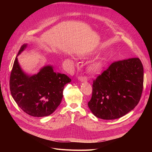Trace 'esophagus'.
I'll use <instances>...</instances> for the list:
<instances>
[{"label":"esophagus","instance_id":"esophagus-1","mask_svg":"<svg viewBox=\"0 0 152 152\" xmlns=\"http://www.w3.org/2000/svg\"><path fill=\"white\" fill-rule=\"evenodd\" d=\"M79 79L81 81H86L87 80V78L86 76H80L79 77Z\"/></svg>","mask_w":152,"mask_h":152}]
</instances>
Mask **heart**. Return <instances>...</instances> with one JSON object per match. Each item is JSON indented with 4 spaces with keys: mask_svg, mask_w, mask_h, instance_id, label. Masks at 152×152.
<instances>
[{
    "mask_svg": "<svg viewBox=\"0 0 152 152\" xmlns=\"http://www.w3.org/2000/svg\"><path fill=\"white\" fill-rule=\"evenodd\" d=\"M99 67H100V65H96L94 66V69H98V68H99Z\"/></svg>",
    "mask_w": 152,
    "mask_h": 152,
    "instance_id": "b5f03b06",
    "label": "heart"
}]
</instances>
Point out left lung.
Listing matches in <instances>:
<instances>
[{"instance_id":"left-lung-1","label":"left lung","mask_w":152,"mask_h":152,"mask_svg":"<svg viewBox=\"0 0 152 152\" xmlns=\"http://www.w3.org/2000/svg\"><path fill=\"white\" fill-rule=\"evenodd\" d=\"M143 66L138 58L113 62L93 80L88 107L104 120L121 118L138 104L143 89Z\"/></svg>"}]
</instances>
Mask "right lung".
Here are the masks:
<instances>
[{
  "label": "right lung",
  "mask_w": 152,
  "mask_h": 152,
  "mask_svg": "<svg viewBox=\"0 0 152 152\" xmlns=\"http://www.w3.org/2000/svg\"><path fill=\"white\" fill-rule=\"evenodd\" d=\"M26 45L20 48L19 55ZM71 82L67 75L54 72L46 66L37 74L28 76L23 72L17 57L11 70L10 87L11 94L19 107L31 116H48L56 110L63 98L65 85Z\"/></svg>",
  "instance_id": "1"
}]
</instances>
